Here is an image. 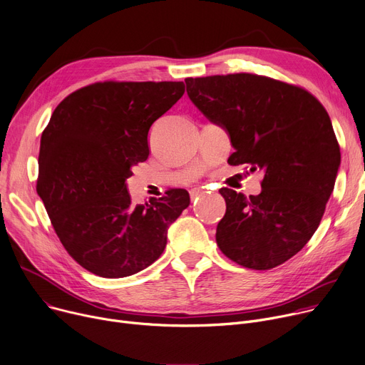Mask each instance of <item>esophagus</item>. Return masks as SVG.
Instances as JSON below:
<instances>
[{
	"label": "esophagus",
	"mask_w": 365,
	"mask_h": 365,
	"mask_svg": "<svg viewBox=\"0 0 365 365\" xmlns=\"http://www.w3.org/2000/svg\"><path fill=\"white\" fill-rule=\"evenodd\" d=\"M202 193H205V189H202V187H193V189H190V198L195 200V198L201 197Z\"/></svg>",
	"instance_id": "esophagus-1"
}]
</instances>
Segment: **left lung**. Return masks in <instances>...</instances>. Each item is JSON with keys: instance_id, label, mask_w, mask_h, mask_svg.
Wrapping results in <instances>:
<instances>
[{"instance_id": "1", "label": "left lung", "mask_w": 365, "mask_h": 365, "mask_svg": "<svg viewBox=\"0 0 365 365\" xmlns=\"http://www.w3.org/2000/svg\"><path fill=\"white\" fill-rule=\"evenodd\" d=\"M195 107L222 125L230 165L262 170L258 195L222 187L226 214L217 226L222 252L252 270L298 254L317 230L341 165L330 117L308 91L252 73L186 78Z\"/></svg>"}]
</instances>
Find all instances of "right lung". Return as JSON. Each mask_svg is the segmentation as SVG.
I'll return each mask as SVG.
<instances>
[{"label": "right lung", "mask_w": 365, "mask_h": 365, "mask_svg": "<svg viewBox=\"0 0 365 365\" xmlns=\"http://www.w3.org/2000/svg\"><path fill=\"white\" fill-rule=\"evenodd\" d=\"M183 93V82H96L66 96L42 132L36 192L88 272L118 279L147 269L187 208L185 189L133 204L126 187L132 167L150 155V128Z\"/></svg>", "instance_id": "obj_1"}]
</instances>
